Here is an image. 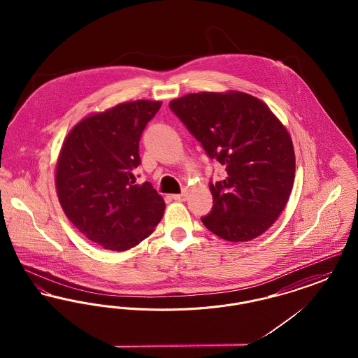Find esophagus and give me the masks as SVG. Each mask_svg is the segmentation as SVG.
I'll return each instance as SVG.
<instances>
[{
  "instance_id": "1",
  "label": "esophagus",
  "mask_w": 358,
  "mask_h": 358,
  "mask_svg": "<svg viewBox=\"0 0 358 358\" xmlns=\"http://www.w3.org/2000/svg\"><path fill=\"white\" fill-rule=\"evenodd\" d=\"M187 197V194L185 192H182V193H180V194H173V196H171V199L176 200V201H185Z\"/></svg>"
}]
</instances>
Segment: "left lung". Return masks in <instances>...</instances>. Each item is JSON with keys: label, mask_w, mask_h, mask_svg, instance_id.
Returning <instances> with one entry per match:
<instances>
[{"label": "left lung", "mask_w": 358, "mask_h": 358, "mask_svg": "<svg viewBox=\"0 0 358 358\" xmlns=\"http://www.w3.org/2000/svg\"><path fill=\"white\" fill-rule=\"evenodd\" d=\"M169 107L227 171L222 181L209 182L213 206L203 224L228 241L260 236L294 185L295 154L286 127L266 103L238 91L187 94Z\"/></svg>", "instance_id": "obj_1"}]
</instances>
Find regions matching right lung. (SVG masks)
Returning a JSON list of instances; mask_svg holds the SVG:
<instances>
[{
    "instance_id": "1",
    "label": "right lung",
    "mask_w": 358,
    "mask_h": 358,
    "mask_svg": "<svg viewBox=\"0 0 358 358\" xmlns=\"http://www.w3.org/2000/svg\"><path fill=\"white\" fill-rule=\"evenodd\" d=\"M161 102L117 104L85 117L69 133L56 165L60 205L88 240L126 251L150 236L165 201L150 182L136 184L139 139Z\"/></svg>"
}]
</instances>
